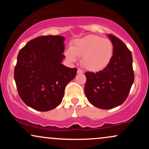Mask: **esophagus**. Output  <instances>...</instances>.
<instances>
[{
    "label": "esophagus",
    "instance_id": "34e87169",
    "mask_svg": "<svg viewBox=\"0 0 149 149\" xmlns=\"http://www.w3.org/2000/svg\"><path fill=\"white\" fill-rule=\"evenodd\" d=\"M77 73H78V74H82V73H83V71L82 69H78V71H77Z\"/></svg>",
    "mask_w": 149,
    "mask_h": 149
}]
</instances>
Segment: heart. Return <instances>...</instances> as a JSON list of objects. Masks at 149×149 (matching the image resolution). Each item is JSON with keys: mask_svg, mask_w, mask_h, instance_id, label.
Segmentation results:
<instances>
[{"mask_svg": "<svg viewBox=\"0 0 149 149\" xmlns=\"http://www.w3.org/2000/svg\"><path fill=\"white\" fill-rule=\"evenodd\" d=\"M113 43L110 39L97 35H88L77 39L65 52L68 60L76 62L77 57H83L82 64L88 71L99 72L107 68L112 60Z\"/></svg>", "mask_w": 149, "mask_h": 149, "instance_id": "heart-1", "label": "heart"}]
</instances>
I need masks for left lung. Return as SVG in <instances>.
I'll return each instance as SVG.
<instances>
[{"label":"left lung","instance_id":"8db88e82","mask_svg":"<svg viewBox=\"0 0 149 149\" xmlns=\"http://www.w3.org/2000/svg\"><path fill=\"white\" fill-rule=\"evenodd\" d=\"M108 37L114 45L112 60L102 71L85 73V95L92 105L101 109H111L123 103L134 79L130 50L118 38L111 34Z\"/></svg>","mask_w":149,"mask_h":149}]
</instances>
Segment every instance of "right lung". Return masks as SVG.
Here are the masks:
<instances>
[{"label":"right lung","instance_id":"obj_1","mask_svg":"<svg viewBox=\"0 0 149 149\" xmlns=\"http://www.w3.org/2000/svg\"><path fill=\"white\" fill-rule=\"evenodd\" d=\"M61 36H42L20 49L14 77L20 98L27 106L47 111L61 104L66 85L76 76V68L61 64L65 56Z\"/></svg>","mask_w":149,"mask_h":149}]
</instances>
